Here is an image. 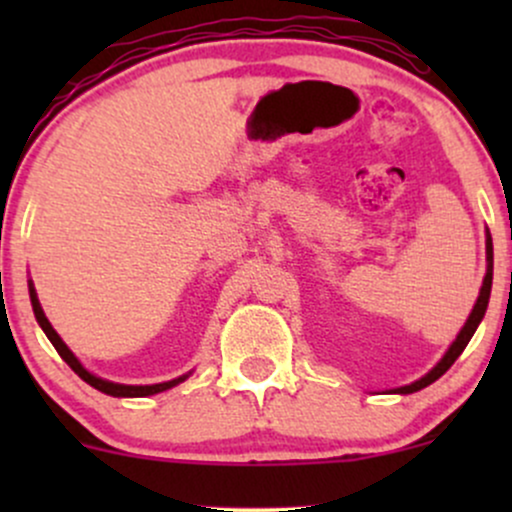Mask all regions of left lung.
Here are the masks:
<instances>
[{
	"instance_id": "8db88e82",
	"label": "left lung",
	"mask_w": 512,
	"mask_h": 512,
	"mask_svg": "<svg viewBox=\"0 0 512 512\" xmlns=\"http://www.w3.org/2000/svg\"><path fill=\"white\" fill-rule=\"evenodd\" d=\"M491 281H493V243H491V236L489 231H486V276H484V284H481V291H479V298L477 303H474L472 313H469L467 322H464V327L460 330V334H457L455 342L450 344V349L445 351V356L440 358V361L433 366L428 373L424 375V378H419L416 383L411 385H404V387H397V395H411V392H419L424 390V387H428L431 383H436V380L440 378V375L448 370L452 363L457 361V356L462 354L464 346L469 344V339L474 337V332H477L479 322L484 320V313H486V305H489V296H491Z\"/></svg>"
}]
</instances>
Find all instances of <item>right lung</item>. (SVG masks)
Segmentation results:
<instances>
[{"label": "right lung", "instance_id": "1", "mask_svg": "<svg viewBox=\"0 0 512 512\" xmlns=\"http://www.w3.org/2000/svg\"><path fill=\"white\" fill-rule=\"evenodd\" d=\"M28 293H31V305H33V313H35V320H38V325L43 327V332L48 334V339L52 342V346L57 349V354H60L64 361H67V366L74 370L76 375H79L84 383H88L91 387H96V390L105 392V395H113V397H149V395H156V392H163V390H170V387H175L182 380L187 378V375H180V378L175 380H168V383H158V385H120V383H110V380H103L98 378V375L88 373V370L81 366L79 358H76L72 351H69V346L62 342V337L52 330L50 320L45 317L43 308H40V301L38 296H35V289H33V281H28Z\"/></svg>", "mask_w": 512, "mask_h": 512}]
</instances>
